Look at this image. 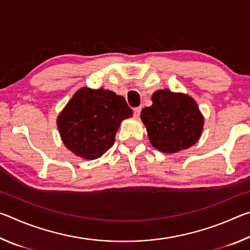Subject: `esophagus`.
<instances>
[{
	"instance_id": "obj_1",
	"label": "esophagus",
	"mask_w": 250,
	"mask_h": 250,
	"mask_svg": "<svg viewBox=\"0 0 250 250\" xmlns=\"http://www.w3.org/2000/svg\"><path fill=\"white\" fill-rule=\"evenodd\" d=\"M141 110H142L141 107L134 108V109H133V116H134L135 118H139V116H140V113H141Z\"/></svg>"
}]
</instances>
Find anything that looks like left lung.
<instances>
[{
    "mask_svg": "<svg viewBox=\"0 0 250 250\" xmlns=\"http://www.w3.org/2000/svg\"><path fill=\"white\" fill-rule=\"evenodd\" d=\"M152 103L140 117L155 149L175 153L195 145L201 138L204 118L192 97L163 89L154 92Z\"/></svg>",
    "mask_w": 250,
    "mask_h": 250,
    "instance_id": "1",
    "label": "left lung"
}]
</instances>
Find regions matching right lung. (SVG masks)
I'll list each match as a JSON object with an SVG mask.
<instances>
[{"label": "right lung", "instance_id": "1", "mask_svg": "<svg viewBox=\"0 0 250 250\" xmlns=\"http://www.w3.org/2000/svg\"><path fill=\"white\" fill-rule=\"evenodd\" d=\"M132 110L124 97L113 91L82 88L57 118V126L67 149L86 160H95L115 143L118 128Z\"/></svg>", "mask_w": 250, "mask_h": 250}]
</instances>
